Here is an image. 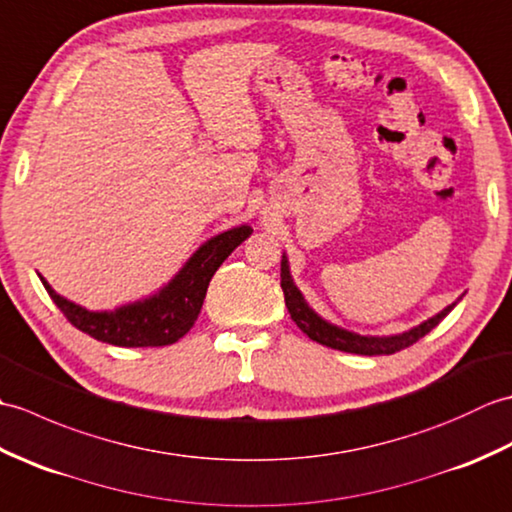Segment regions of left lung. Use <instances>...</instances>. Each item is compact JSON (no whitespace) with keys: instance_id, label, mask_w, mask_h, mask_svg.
I'll return each mask as SVG.
<instances>
[{"instance_id":"left-lung-1","label":"left lung","mask_w":512,"mask_h":512,"mask_svg":"<svg viewBox=\"0 0 512 512\" xmlns=\"http://www.w3.org/2000/svg\"><path fill=\"white\" fill-rule=\"evenodd\" d=\"M281 288H284V299H286V308L290 312L292 321L297 323V328L308 334L312 341H317L321 345H328L332 350H341V352H350V354H363V356H378V354H394L405 350V347L413 345L418 339H422L424 334H429L436 325L447 317V314L458 306L464 295L455 299L451 306L440 310L438 314H433L427 321H422L413 328L398 332V334H358L347 328H341L328 319H323L321 314L314 310L310 303L303 297V292L297 288L295 279H292L290 273V262L288 255H281Z\"/></svg>"}]
</instances>
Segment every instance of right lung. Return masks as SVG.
<instances>
[{"instance_id": "1", "label": "right lung", "mask_w": 512, "mask_h": 512, "mask_svg": "<svg viewBox=\"0 0 512 512\" xmlns=\"http://www.w3.org/2000/svg\"><path fill=\"white\" fill-rule=\"evenodd\" d=\"M250 233V224H239L213 235L154 295L123 303L114 310L83 308L59 295L46 277L37 275L65 319L92 339L118 347H162L180 341L193 328L215 270Z\"/></svg>"}]
</instances>
